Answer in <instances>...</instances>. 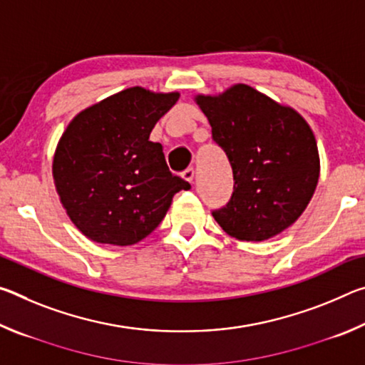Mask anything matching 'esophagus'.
<instances>
[{
	"mask_svg": "<svg viewBox=\"0 0 365 365\" xmlns=\"http://www.w3.org/2000/svg\"><path fill=\"white\" fill-rule=\"evenodd\" d=\"M182 177L185 178V180H187L188 183H193V180H195V169L193 168H190V169H187L182 174Z\"/></svg>",
	"mask_w": 365,
	"mask_h": 365,
	"instance_id": "esophagus-1",
	"label": "esophagus"
}]
</instances>
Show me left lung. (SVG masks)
<instances>
[{
	"mask_svg": "<svg viewBox=\"0 0 365 365\" xmlns=\"http://www.w3.org/2000/svg\"><path fill=\"white\" fill-rule=\"evenodd\" d=\"M195 103L233 169L232 200L212 212L222 230L242 242H264L292 227L320 175L317 141L304 117L246 83L197 93Z\"/></svg>",
	"mask_w": 365,
	"mask_h": 365,
	"instance_id": "obj_1",
	"label": "left lung"
}]
</instances>
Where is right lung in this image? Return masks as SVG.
<instances>
[{
	"label": "right lung",
	"instance_id": "right-lung-1",
	"mask_svg": "<svg viewBox=\"0 0 365 365\" xmlns=\"http://www.w3.org/2000/svg\"><path fill=\"white\" fill-rule=\"evenodd\" d=\"M178 91L130 86L73 117L53 156L54 187L72 224L91 242L130 246L146 238L190 183L150 141Z\"/></svg>",
	"mask_w": 365,
	"mask_h": 365
}]
</instances>
